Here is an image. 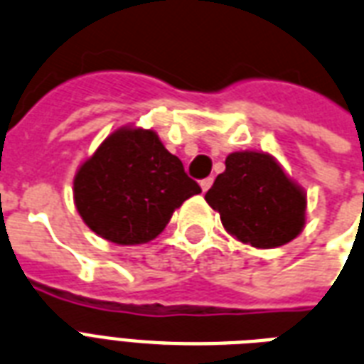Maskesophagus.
<instances>
[{"mask_svg": "<svg viewBox=\"0 0 364 364\" xmlns=\"http://www.w3.org/2000/svg\"><path fill=\"white\" fill-rule=\"evenodd\" d=\"M210 186H213V178H210V176H208V178H203L201 180V190L203 191H207L208 188H210Z\"/></svg>", "mask_w": 364, "mask_h": 364, "instance_id": "obj_1", "label": "esophagus"}]
</instances>
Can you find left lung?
I'll return each instance as SVG.
<instances>
[{
	"label": "left lung",
	"mask_w": 364,
	"mask_h": 364,
	"mask_svg": "<svg viewBox=\"0 0 364 364\" xmlns=\"http://www.w3.org/2000/svg\"><path fill=\"white\" fill-rule=\"evenodd\" d=\"M205 199L228 232L258 249L289 243L306 224L304 191L267 154H230Z\"/></svg>",
	"instance_id": "1"
}]
</instances>
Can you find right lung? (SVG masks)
<instances>
[{
  "label": "right lung",
  "mask_w": 364,
  "mask_h": 364,
  "mask_svg": "<svg viewBox=\"0 0 364 364\" xmlns=\"http://www.w3.org/2000/svg\"><path fill=\"white\" fill-rule=\"evenodd\" d=\"M201 191L178 157L154 131L119 129L75 174L74 199L81 218L117 245L156 239L174 208Z\"/></svg>",
  "instance_id": "obj_1"
}]
</instances>
